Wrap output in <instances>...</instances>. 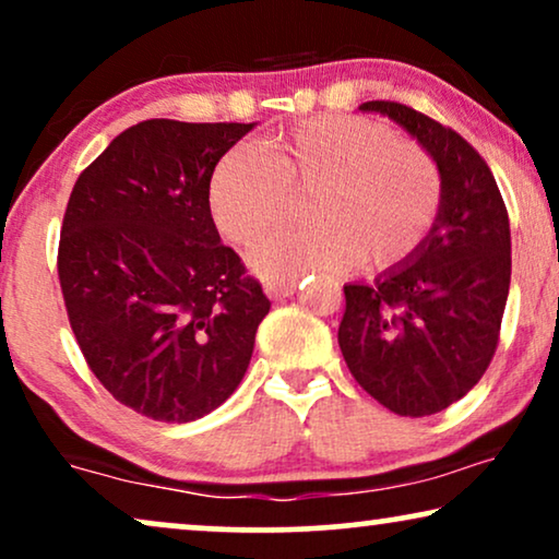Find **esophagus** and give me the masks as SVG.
Here are the masks:
<instances>
[{
    "label": "esophagus",
    "instance_id": "1",
    "mask_svg": "<svg viewBox=\"0 0 559 559\" xmlns=\"http://www.w3.org/2000/svg\"><path fill=\"white\" fill-rule=\"evenodd\" d=\"M297 289V282H270V285L264 287L266 297H272V300H282V297H289L295 295Z\"/></svg>",
    "mask_w": 559,
    "mask_h": 559
}]
</instances>
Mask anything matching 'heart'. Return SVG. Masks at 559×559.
Wrapping results in <instances>:
<instances>
[{"label":"heart","mask_w":559,"mask_h":559,"mask_svg":"<svg viewBox=\"0 0 559 559\" xmlns=\"http://www.w3.org/2000/svg\"><path fill=\"white\" fill-rule=\"evenodd\" d=\"M264 155L228 150L209 180V211L226 239L254 243L285 218L289 193L310 190L308 228L259 243L249 262L266 280L343 272L361 262L386 272L419 254L438 218L440 173L417 144L377 121L316 117L270 136Z\"/></svg>","instance_id":"b5f03b06"}]
</instances>
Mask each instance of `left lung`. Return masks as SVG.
<instances>
[{
	"mask_svg": "<svg viewBox=\"0 0 559 559\" xmlns=\"http://www.w3.org/2000/svg\"><path fill=\"white\" fill-rule=\"evenodd\" d=\"M358 111L417 140L438 167L442 201L415 259L343 287L338 346L373 400L427 417L468 394L491 364L511 282L509 213L484 157L453 129L394 102Z\"/></svg>",
	"mask_w": 559,
	"mask_h": 559,
	"instance_id": "1",
	"label": "left lung"
}]
</instances>
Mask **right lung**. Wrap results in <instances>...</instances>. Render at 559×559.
Returning <instances> with one entry per match:
<instances>
[{"label":"right lung","instance_id":"obj_1","mask_svg":"<svg viewBox=\"0 0 559 559\" xmlns=\"http://www.w3.org/2000/svg\"><path fill=\"white\" fill-rule=\"evenodd\" d=\"M254 127L140 121L68 201L58 277L75 341L114 400L157 423L221 407L270 312L205 195L213 167Z\"/></svg>","mask_w":559,"mask_h":559}]
</instances>
